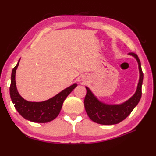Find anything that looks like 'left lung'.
Wrapping results in <instances>:
<instances>
[{
    "instance_id": "1",
    "label": "left lung",
    "mask_w": 156,
    "mask_h": 156,
    "mask_svg": "<svg viewBox=\"0 0 156 156\" xmlns=\"http://www.w3.org/2000/svg\"><path fill=\"white\" fill-rule=\"evenodd\" d=\"M129 55L132 56L136 59L139 70V80L136 90L129 100L122 104H106L98 100L88 87H85L87 93L84 100L85 109L90 119L94 122L103 125L117 124L130 115L141 100V87L144 79L141 62L136 54L129 53Z\"/></svg>"
}]
</instances>
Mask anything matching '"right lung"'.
<instances>
[{
    "instance_id": "right-lung-1",
    "label": "right lung",
    "mask_w": 156,
    "mask_h": 156,
    "mask_svg": "<svg viewBox=\"0 0 156 156\" xmlns=\"http://www.w3.org/2000/svg\"><path fill=\"white\" fill-rule=\"evenodd\" d=\"M20 60L12 71L11 83L10 87V98L15 109L22 117L30 122L47 123L52 121L58 115L63 101L78 85L74 83L63 90L53 98L42 102H30L26 100L19 94L15 82V73L18 67Z\"/></svg>"
}]
</instances>
